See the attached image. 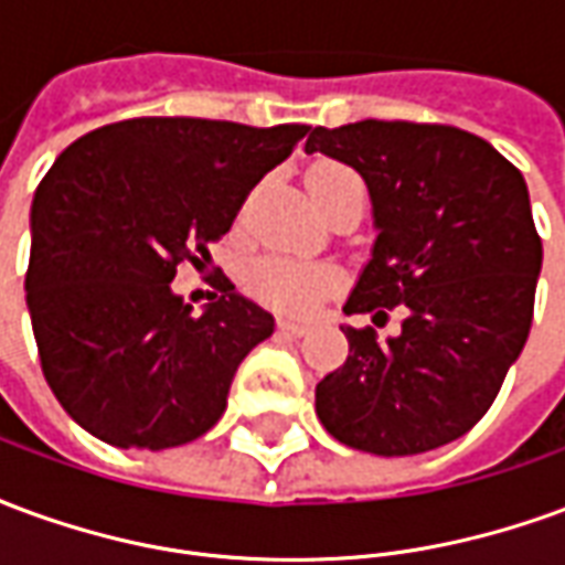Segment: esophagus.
<instances>
[{"instance_id":"esophagus-1","label":"esophagus","mask_w":565,"mask_h":565,"mask_svg":"<svg viewBox=\"0 0 565 565\" xmlns=\"http://www.w3.org/2000/svg\"><path fill=\"white\" fill-rule=\"evenodd\" d=\"M278 327H281L284 332H290V335H306V332L311 330V323H302V320H287V318L278 320Z\"/></svg>"}]
</instances>
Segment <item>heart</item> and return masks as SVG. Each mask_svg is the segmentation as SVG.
I'll return each mask as SVG.
<instances>
[{
	"instance_id": "1",
	"label": "heart",
	"mask_w": 565,
	"mask_h": 565,
	"mask_svg": "<svg viewBox=\"0 0 565 565\" xmlns=\"http://www.w3.org/2000/svg\"><path fill=\"white\" fill-rule=\"evenodd\" d=\"M351 184H360V178L348 166H339V162L315 166L311 174H308V186H311L320 209ZM335 287H339V271L335 269L318 266V263H302V259L294 257H281V254L259 257L247 266V290L257 296L263 306L278 308V311H287V315H306V311L318 306V299L332 294Z\"/></svg>"
}]
</instances>
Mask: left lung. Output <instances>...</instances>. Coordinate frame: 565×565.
Returning <instances> with one entry per match:
<instances>
[{"instance_id": "1", "label": "left lung", "mask_w": 565, "mask_h": 565, "mask_svg": "<svg viewBox=\"0 0 565 565\" xmlns=\"http://www.w3.org/2000/svg\"><path fill=\"white\" fill-rule=\"evenodd\" d=\"M308 153L363 174L375 211L372 259L348 315L399 332L342 327L344 366L315 391L342 445L408 457L466 436L497 399L533 323L542 238L523 174L490 141L445 124L318 127Z\"/></svg>"}]
</instances>
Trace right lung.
<instances>
[{
    "label": "right lung",
    "instance_id": "right-lung-1",
    "mask_svg": "<svg viewBox=\"0 0 565 565\" xmlns=\"http://www.w3.org/2000/svg\"><path fill=\"white\" fill-rule=\"evenodd\" d=\"M306 124L132 117L72 141L32 199L26 306L44 381L87 433L162 450L205 436L275 318L214 271L199 318L172 294Z\"/></svg>",
    "mask_w": 565,
    "mask_h": 565
}]
</instances>
